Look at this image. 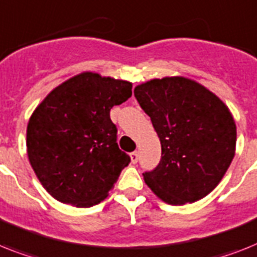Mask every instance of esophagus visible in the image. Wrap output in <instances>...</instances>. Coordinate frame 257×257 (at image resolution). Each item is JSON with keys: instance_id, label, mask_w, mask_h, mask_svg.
I'll return each instance as SVG.
<instances>
[{"instance_id": "obj_1", "label": "esophagus", "mask_w": 257, "mask_h": 257, "mask_svg": "<svg viewBox=\"0 0 257 257\" xmlns=\"http://www.w3.org/2000/svg\"><path fill=\"white\" fill-rule=\"evenodd\" d=\"M131 161H132V164H137V161H139V153L137 152L131 153Z\"/></svg>"}]
</instances>
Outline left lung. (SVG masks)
I'll return each mask as SVG.
<instances>
[{"label":"left lung","mask_w":257,"mask_h":257,"mask_svg":"<svg viewBox=\"0 0 257 257\" xmlns=\"http://www.w3.org/2000/svg\"><path fill=\"white\" fill-rule=\"evenodd\" d=\"M135 96L161 141V161L144 173L145 183L174 206L211 193L230 168L236 147V125L226 104L183 76L143 83Z\"/></svg>","instance_id":"8db88e82"}]
</instances>
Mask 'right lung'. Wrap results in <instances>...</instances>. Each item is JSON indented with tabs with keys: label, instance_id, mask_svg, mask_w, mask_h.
I'll return each instance as SVG.
<instances>
[{
	"label": "right lung",
	"instance_id": "right-lung-1",
	"mask_svg": "<svg viewBox=\"0 0 257 257\" xmlns=\"http://www.w3.org/2000/svg\"><path fill=\"white\" fill-rule=\"evenodd\" d=\"M132 96V83L83 72L54 88L31 114L29 161L62 203L91 207L107 198L131 162L117 145L109 112Z\"/></svg>",
	"mask_w": 257,
	"mask_h": 257
}]
</instances>
